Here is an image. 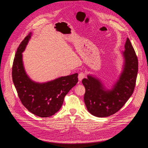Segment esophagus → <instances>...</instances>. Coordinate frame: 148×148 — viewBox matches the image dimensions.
Returning <instances> with one entry per match:
<instances>
[{"label":"esophagus","instance_id":"obj_1","mask_svg":"<svg viewBox=\"0 0 148 148\" xmlns=\"http://www.w3.org/2000/svg\"><path fill=\"white\" fill-rule=\"evenodd\" d=\"M85 77H86L85 74H84V73H82V72L78 74V77L79 82H81V81H82V79L84 78H85Z\"/></svg>","mask_w":148,"mask_h":148}]
</instances>
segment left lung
<instances>
[{
  "mask_svg": "<svg viewBox=\"0 0 148 148\" xmlns=\"http://www.w3.org/2000/svg\"><path fill=\"white\" fill-rule=\"evenodd\" d=\"M121 73L111 88H107L96 76L88 74L82 83L85 87L84 102L88 112L97 117H107L118 112L133 94L138 70V61L128 38L122 51Z\"/></svg>",
  "mask_w": 148,
  "mask_h": 148,
  "instance_id": "8db88e82",
  "label": "left lung"
}]
</instances>
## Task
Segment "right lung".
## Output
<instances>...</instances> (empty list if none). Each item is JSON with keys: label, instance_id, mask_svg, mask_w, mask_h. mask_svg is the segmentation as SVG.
Listing matches in <instances>:
<instances>
[{"label": "right lung", "instance_id": "add662e5", "mask_svg": "<svg viewBox=\"0 0 148 148\" xmlns=\"http://www.w3.org/2000/svg\"><path fill=\"white\" fill-rule=\"evenodd\" d=\"M32 36L30 32L19 45L12 67V79L18 96L26 109L36 116L47 118L61 108L65 96L78 82V74L45 82L32 79L25 69L23 52Z\"/></svg>", "mask_w": 148, "mask_h": 148}]
</instances>
